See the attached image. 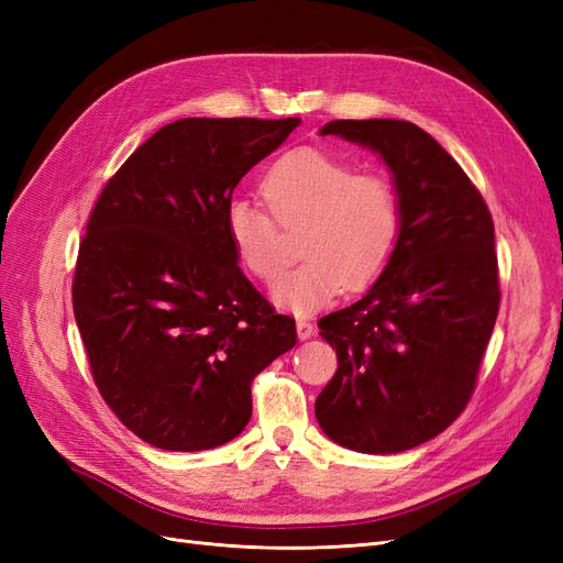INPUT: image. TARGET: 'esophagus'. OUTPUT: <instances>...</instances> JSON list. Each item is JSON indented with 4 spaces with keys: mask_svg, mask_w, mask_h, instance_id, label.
<instances>
[{
    "mask_svg": "<svg viewBox=\"0 0 563 563\" xmlns=\"http://www.w3.org/2000/svg\"><path fill=\"white\" fill-rule=\"evenodd\" d=\"M296 331H298V338L300 340H308L314 335V327L308 321V319H298L296 321Z\"/></svg>",
    "mask_w": 563,
    "mask_h": 563,
    "instance_id": "obj_1",
    "label": "esophagus"
}]
</instances>
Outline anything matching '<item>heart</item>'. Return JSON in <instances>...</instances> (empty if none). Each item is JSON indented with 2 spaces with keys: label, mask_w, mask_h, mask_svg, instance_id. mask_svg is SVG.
<instances>
[{
  "label": "heart",
  "mask_w": 563,
  "mask_h": 563,
  "mask_svg": "<svg viewBox=\"0 0 563 563\" xmlns=\"http://www.w3.org/2000/svg\"><path fill=\"white\" fill-rule=\"evenodd\" d=\"M269 213L249 199L225 209L228 240L255 279L272 282L286 265L282 228L302 225L298 251L308 255L275 284L279 308L308 314L380 277L401 232L397 187L383 174L354 172L345 157L319 147L286 152L263 178Z\"/></svg>",
  "instance_id": "heart-1"
}]
</instances>
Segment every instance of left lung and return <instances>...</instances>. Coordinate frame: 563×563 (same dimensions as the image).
<instances>
[{"instance_id":"left-lung-1","label":"left lung","mask_w":563,"mask_h":563,"mask_svg":"<svg viewBox=\"0 0 563 563\" xmlns=\"http://www.w3.org/2000/svg\"><path fill=\"white\" fill-rule=\"evenodd\" d=\"M378 152L401 232L366 296L319 319L338 371L314 401L335 444L373 455L434 439L467 406L500 308L493 218L430 133L401 119H335L319 131Z\"/></svg>"}]
</instances>
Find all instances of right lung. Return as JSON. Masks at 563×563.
I'll list each match as a JSON object with an SVG mask.
<instances>
[{
  "instance_id": "obj_1",
  "label": "right lung",
  "mask_w": 563,
  "mask_h": 563,
  "mask_svg": "<svg viewBox=\"0 0 563 563\" xmlns=\"http://www.w3.org/2000/svg\"><path fill=\"white\" fill-rule=\"evenodd\" d=\"M298 124L178 119L96 201L75 267V319L100 395L152 446L228 444L251 418L253 378L296 345V321L236 265L225 209Z\"/></svg>"
}]
</instances>
